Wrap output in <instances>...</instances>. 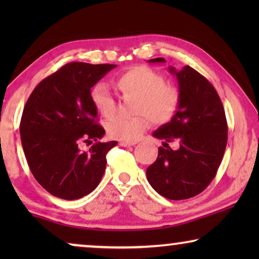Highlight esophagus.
<instances>
[{"mask_svg": "<svg viewBox=\"0 0 259 259\" xmlns=\"http://www.w3.org/2000/svg\"><path fill=\"white\" fill-rule=\"evenodd\" d=\"M137 144V141H126V140H122V141H120V145H121V146H123V147H126V146H134V145Z\"/></svg>", "mask_w": 259, "mask_h": 259, "instance_id": "esophagus-1", "label": "esophagus"}]
</instances>
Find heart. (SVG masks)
Wrapping results in <instances>:
<instances>
[{
	"label": "heart",
	"instance_id": "heart-1",
	"mask_svg": "<svg viewBox=\"0 0 259 259\" xmlns=\"http://www.w3.org/2000/svg\"><path fill=\"white\" fill-rule=\"evenodd\" d=\"M116 87L123 95L137 97L133 112L137 115L125 118L115 116L107 123V131L115 139L133 141L143 134L150 123H165L178 112L180 91L166 82V77L157 70L137 66L119 75ZM91 100L95 109L105 118L116 112V101L107 83L98 82L92 87Z\"/></svg>",
	"mask_w": 259,
	"mask_h": 259
}]
</instances>
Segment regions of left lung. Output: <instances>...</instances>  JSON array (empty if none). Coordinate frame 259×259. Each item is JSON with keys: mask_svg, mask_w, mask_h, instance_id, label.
Masks as SVG:
<instances>
[{"mask_svg": "<svg viewBox=\"0 0 259 259\" xmlns=\"http://www.w3.org/2000/svg\"><path fill=\"white\" fill-rule=\"evenodd\" d=\"M169 70L178 80L180 106L171 121L153 133L165 143L146 176L162 197L183 200L203 192L217 175L228 143V122L221 98L206 77L190 66ZM169 142L176 147H168Z\"/></svg>", "mask_w": 259, "mask_h": 259, "instance_id": "left-lung-1", "label": "left lung"}]
</instances>
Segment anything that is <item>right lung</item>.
Returning <instances> with one entry per match:
<instances>
[{"instance_id": "add662e5", "label": "right lung", "mask_w": 259, "mask_h": 259, "mask_svg": "<svg viewBox=\"0 0 259 259\" xmlns=\"http://www.w3.org/2000/svg\"><path fill=\"white\" fill-rule=\"evenodd\" d=\"M116 65L70 62L41 81L28 98L20 123L21 143L37 183L53 196L74 200L87 196L104 176L108 151L116 141L105 134L92 104L91 88ZM97 141L90 151L81 142Z\"/></svg>"}]
</instances>
